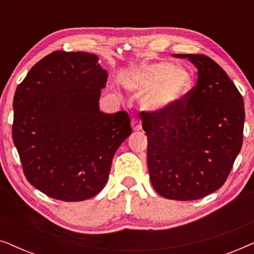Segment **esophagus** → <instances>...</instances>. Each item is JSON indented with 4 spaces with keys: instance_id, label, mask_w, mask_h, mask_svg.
Wrapping results in <instances>:
<instances>
[{
    "instance_id": "34e87169",
    "label": "esophagus",
    "mask_w": 254,
    "mask_h": 254,
    "mask_svg": "<svg viewBox=\"0 0 254 254\" xmlns=\"http://www.w3.org/2000/svg\"><path fill=\"white\" fill-rule=\"evenodd\" d=\"M131 128H133L134 130H140L142 128L141 120L137 119V118H133V119H131Z\"/></svg>"
}]
</instances>
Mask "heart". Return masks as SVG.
I'll return each mask as SVG.
<instances>
[{"mask_svg":"<svg viewBox=\"0 0 254 254\" xmlns=\"http://www.w3.org/2000/svg\"><path fill=\"white\" fill-rule=\"evenodd\" d=\"M193 74L186 67H175L171 62L144 64L131 79V89L148 92L144 105L150 111L170 110L178 105L193 88Z\"/></svg>","mask_w":254,"mask_h":254,"instance_id":"b5f03b06","label":"heart"}]
</instances>
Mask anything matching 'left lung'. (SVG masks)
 Instances as JSON below:
<instances>
[{
	"mask_svg": "<svg viewBox=\"0 0 254 254\" xmlns=\"http://www.w3.org/2000/svg\"><path fill=\"white\" fill-rule=\"evenodd\" d=\"M197 69V82L178 105L141 112L148 170L159 195L190 201L223 186L243 144L244 100L234 82L203 54H176Z\"/></svg>",
	"mask_w": 254,
	"mask_h": 254,
	"instance_id": "8db88e82",
	"label": "left lung"
}]
</instances>
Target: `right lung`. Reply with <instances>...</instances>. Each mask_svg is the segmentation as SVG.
<instances>
[{"label": "right lung", "instance_id": "add662e5", "mask_svg": "<svg viewBox=\"0 0 254 254\" xmlns=\"http://www.w3.org/2000/svg\"><path fill=\"white\" fill-rule=\"evenodd\" d=\"M107 71L98 57L55 51L31 68L13 97L12 140L31 185L61 201L95 196L131 134L126 111H99Z\"/></svg>", "mask_w": 254, "mask_h": 254}]
</instances>
